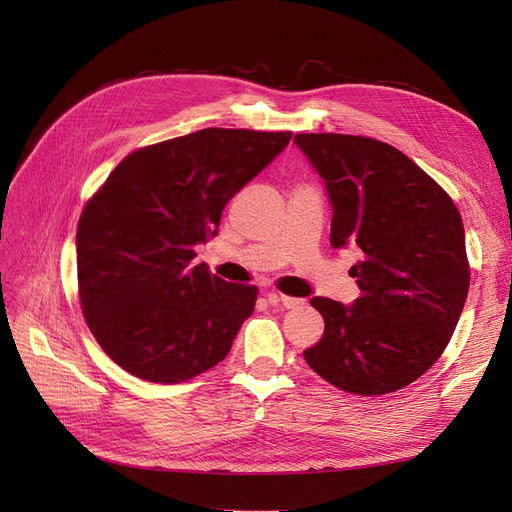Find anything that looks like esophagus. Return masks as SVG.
Here are the masks:
<instances>
[{
  "instance_id": "34e87169",
  "label": "esophagus",
  "mask_w": 512,
  "mask_h": 512,
  "mask_svg": "<svg viewBox=\"0 0 512 512\" xmlns=\"http://www.w3.org/2000/svg\"><path fill=\"white\" fill-rule=\"evenodd\" d=\"M269 301L273 305H282L286 309H294V307H301L303 305V299H297V297H288V294H280V292H269L267 294Z\"/></svg>"
}]
</instances>
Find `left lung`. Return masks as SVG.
<instances>
[{"instance_id":"8db88e82","label":"left lung","mask_w":512,"mask_h":512,"mask_svg":"<svg viewBox=\"0 0 512 512\" xmlns=\"http://www.w3.org/2000/svg\"><path fill=\"white\" fill-rule=\"evenodd\" d=\"M327 181L331 245H356L361 288L346 307L314 297L324 333L303 350L320 378L374 397L404 389L448 346L470 288L461 215L442 185L389 143L354 134H297Z\"/></svg>"}]
</instances>
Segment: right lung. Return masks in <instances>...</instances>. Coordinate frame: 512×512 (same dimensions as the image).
<instances>
[{
    "mask_svg": "<svg viewBox=\"0 0 512 512\" xmlns=\"http://www.w3.org/2000/svg\"><path fill=\"white\" fill-rule=\"evenodd\" d=\"M292 132L205 128L128 153L76 226L79 299L100 348L128 374L188 382L218 365L258 288L194 265L228 200Z\"/></svg>",
    "mask_w": 512,
    "mask_h": 512,
    "instance_id": "right-lung-1",
    "label": "right lung"
}]
</instances>
